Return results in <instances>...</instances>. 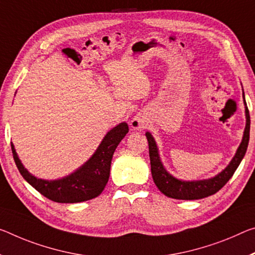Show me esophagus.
Returning <instances> with one entry per match:
<instances>
[{
	"label": "esophagus",
	"instance_id": "obj_1",
	"mask_svg": "<svg viewBox=\"0 0 255 255\" xmlns=\"http://www.w3.org/2000/svg\"><path fill=\"white\" fill-rule=\"evenodd\" d=\"M145 125H146V121H145L143 117H140V116L134 117L130 123L131 128L136 129V130H142V129L145 127Z\"/></svg>",
	"mask_w": 255,
	"mask_h": 255
}]
</instances>
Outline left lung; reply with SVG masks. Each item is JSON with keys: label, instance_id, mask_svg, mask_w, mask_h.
Returning <instances> with one entry per match:
<instances>
[{"label": "left lung", "instance_id": "left-lung-1", "mask_svg": "<svg viewBox=\"0 0 255 255\" xmlns=\"http://www.w3.org/2000/svg\"><path fill=\"white\" fill-rule=\"evenodd\" d=\"M243 99L246 118L243 138H242V142L237 148L235 155H234L227 167L218 173V175L211 177V178L201 180H183L176 178L175 176H172L171 173L164 168L162 161H161L159 148H157L154 137L152 136L149 131L145 132V136H146L148 142L152 177L156 187L160 189L161 193H163L165 196L176 200H200L204 199V197H208L210 195H213V194H216L219 189H221L226 184H227V181L232 178L234 172L236 171L241 161L243 160L250 140V124H251V120H250L249 109L245 102L244 91Z\"/></svg>", "mask_w": 255, "mask_h": 255}]
</instances>
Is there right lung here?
<instances>
[{"label":"right lung","mask_w":255,"mask_h":255,"mask_svg":"<svg viewBox=\"0 0 255 255\" xmlns=\"http://www.w3.org/2000/svg\"><path fill=\"white\" fill-rule=\"evenodd\" d=\"M128 130L127 123H120L110 129L86 162L70 175L58 179H42L31 175L11 143L12 154L21 176L42 195L58 203H79L95 199L103 192L110 176L113 153Z\"/></svg>","instance_id":"obj_1"}]
</instances>
